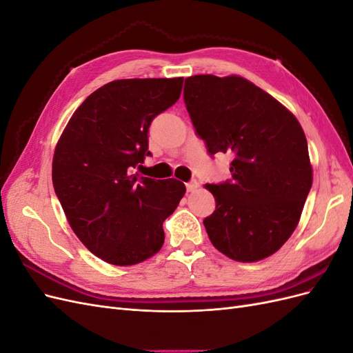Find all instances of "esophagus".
Returning <instances> with one entry per match:
<instances>
[{
  "instance_id": "esophagus-1",
  "label": "esophagus",
  "mask_w": 353,
  "mask_h": 353,
  "mask_svg": "<svg viewBox=\"0 0 353 353\" xmlns=\"http://www.w3.org/2000/svg\"><path fill=\"white\" fill-rule=\"evenodd\" d=\"M185 187H187V191H188V193H194V191L199 188V183H197L196 179H191L190 183H187V184H185Z\"/></svg>"
}]
</instances>
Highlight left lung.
<instances>
[{"label": "left lung", "mask_w": 353, "mask_h": 353, "mask_svg": "<svg viewBox=\"0 0 353 353\" xmlns=\"http://www.w3.org/2000/svg\"><path fill=\"white\" fill-rule=\"evenodd\" d=\"M184 101L209 154L232 157L231 179L205 185L216 201L203 221L212 244L239 262L268 258L290 239L312 187L301 123L237 74L187 78Z\"/></svg>", "instance_id": "obj_1"}]
</instances>
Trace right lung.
Wrapping results in <instances>:
<instances>
[{
  "instance_id": "right-lung-1",
  "label": "right lung",
  "mask_w": 353,
  "mask_h": 353,
  "mask_svg": "<svg viewBox=\"0 0 353 353\" xmlns=\"http://www.w3.org/2000/svg\"><path fill=\"white\" fill-rule=\"evenodd\" d=\"M184 78L117 79L88 95L52 157V185L73 232L104 262L140 263L162 249L163 221L185 185L132 174L148 152V128L175 104Z\"/></svg>"
}]
</instances>
